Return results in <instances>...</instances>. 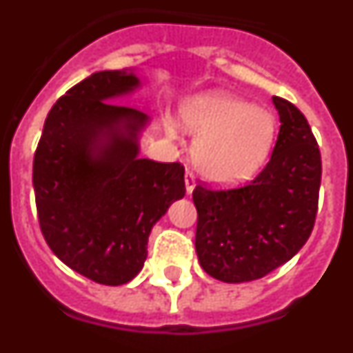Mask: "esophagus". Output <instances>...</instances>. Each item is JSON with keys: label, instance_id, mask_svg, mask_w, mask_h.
Instances as JSON below:
<instances>
[{"label": "esophagus", "instance_id": "esophagus-1", "mask_svg": "<svg viewBox=\"0 0 353 353\" xmlns=\"http://www.w3.org/2000/svg\"><path fill=\"white\" fill-rule=\"evenodd\" d=\"M194 187H196L194 174H192L191 171H187V173H185V191H187V194H192Z\"/></svg>", "mask_w": 353, "mask_h": 353}]
</instances>
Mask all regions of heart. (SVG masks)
Wrapping results in <instances>:
<instances>
[{
    "label": "heart",
    "mask_w": 353,
    "mask_h": 353,
    "mask_svg": "<svg viewBox=\"0 0 353 353\" xmlns=\"http://www.w3.org/2000/svg\"><path fill=\"white\" fill-rule=\"evenodd\" d=\"M180 121L198 138L194 166L215 185H236L251 179L270 155L277 132L272 111L219 90L183 101ZM168 130L174 136L179 125L168 121Z\"/></svg>",
    "instance_id": "heart-1"
}]
</instances>
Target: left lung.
<instances>
[{"label":"left lung","mask_w":353,"mask_h":353,"mask_svg":"<svg viewBox=\"0 0 353 353\" xmlns=\"http://www.w3.org/2000/svg\"><path fill=\"white\" fill-rule=\"evenodd\" d=\"M279 134L270 161L251 183L192 192L196 252L208 276L254 281L292 260L310 239L318 210L322 157L311 127L292 102L272 97Z\"/></svg>","instance_id":"left-lung-1"}]
</instances>
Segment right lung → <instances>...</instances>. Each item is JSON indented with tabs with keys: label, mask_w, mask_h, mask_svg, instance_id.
<instances>
[{
	"label": "right lung",
	"mask_w": 353,
	"mask_h": 353,
	"mask_svg": "<svg viewBox=\"0 0 353 353\" xmlns=\"http://www.w3.org/2000/svg\"><path fill=\"white\" fill-rule=\"evenodd\" d=\"M141 88L132 70H102L58 99L33 159L43 239L67 267L125 285L146 260L154 224L185 194L180 162L139 157L148 114L111 101Z\"/></svg>",
	"instance_id": "obj_1"
}]
</instances>
